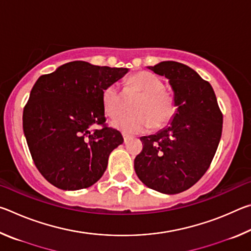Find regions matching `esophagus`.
Wrapping results in <instances>:
<instances>
[{
	"mask_svg": "<svg viewBox=\"0 0 251 251\" xmlns=\"http://www.w3.org/2000/svg\"><path fill=\"white\" fill-rule=\"evenodd\" d=\"M123 138H124V142H125V143H127V142H128L129 139L131 138V136L127 135L126 133H123Z\"/></svg>",
	"mask_w": 251,
	"mask_h": 251,
	"instance_id": "obj_1",
	"label": "esophagus"
}]
</instances>
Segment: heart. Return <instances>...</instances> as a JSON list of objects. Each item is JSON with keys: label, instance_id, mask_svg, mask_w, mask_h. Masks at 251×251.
<instances>
[{"label": "heart", "instance_id": "1", "mask_svg": "<svg viewBox=\"0 0 251 251\" xmlns=\"http://www.w3.org/2000/svg\"><path fill=\"white\" fill-rule=\"evenodd\" d=\"M129 86L141 93L134 101V112L114 118L112 125L124 133H138L151 127L159 129L175 116L177 104L174 96L164 91L165 85L158 76L142 71L129 78ZM101 104L106 115L115 116L122 109V93L116 84H109L101 92Z\"/></svg>", "mask_w": 251, "mask_h": 251}]
</instances>
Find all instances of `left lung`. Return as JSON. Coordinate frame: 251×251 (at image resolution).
Wrapping results in <instances>:
<instances>
[{"label":"left lung","mask_w":251,"mask_h":251,"mask_svg":"<svg viewBox=\"0 0 251 251\" xmlns=\"http://www.w3.org/2000/svg\"><path fill=\"white\" fill-rule=\"evenodd\" d=\"M148 69L169 79L177 110L171 126L141 138L134 168L148 188L178 194L209 168L222 137L223 113L211 85L190 67L166 61Z\"/></svg>","instance_id":"1"}]
</instances>
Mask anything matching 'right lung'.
<instances>
[{
  "label": "right lung",
  "instance_id": "add662e5",
  "mask_svg": "<svg viewBox=\"0 0 251 251\" xmlns=\"http://www.w3.org/2000/svg\"><path fill=\"white\" fill-rule=\"evenodd\" d=\"M127 72L75 61L34 84L23 110V130L36 168L55 187L87 188L103 176L109 154L124 138L105 124L101 92ZM93 125L102 127L92 131Z\"/></svg>",
  "mask_w": 251,
  "mask_h": 251
}]
</instances>
